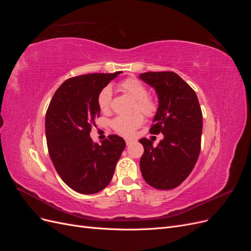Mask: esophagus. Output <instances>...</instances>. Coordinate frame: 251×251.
<instances>
[{"instance_id":"esophagus-1","label":"esophagus","mask_w":251,"mask_h":251,"mask_svg":"<svg viewBox=\"0 0 251 251\" xmlns=\"http://www.w3.org/2000/svg\"><path fill=\"white\" fill-rule=\"evenodd\" d=\"M133 141H134V140H133V139H131V138H126V146H128V144H131Z\"/></svg>"}]
</instances>
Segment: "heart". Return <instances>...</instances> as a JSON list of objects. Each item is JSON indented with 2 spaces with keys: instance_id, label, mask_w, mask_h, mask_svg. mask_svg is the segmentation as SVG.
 Wrapping results in <instances>:
<instances>
[{
  "instance_id": "heart-1",
  "label": "heart",
  "mask_w": 251,
  "mask_h": 251,
  "mask_svg": "<svg viewBox=\"0 0 251 251\" xmlns=\"http://www.w3.org/2000/svg\"><path fill=\"white\" fill-rule=\"evenodd\" d=\"M120 89L136 101L135 109L151 116L156 112V103L148 96V90L136 78H127L120 83ZM112 101V88L104 87L98 94L97 102L101 111H108ZM143 123V116L135 113L130 116H119L113 120L112 126L115 131L123 135H131Z\"/></svg>"
}]
</instances>
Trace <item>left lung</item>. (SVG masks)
<instances>
[{"mask_svg": "<svg viewBox=\"0 0 251 251\" xmlns=\"http://www.w3.org/2000/svg\"><path fill=\"white\" fill-rule=\"evenodd\" d=\"M139 78L155 90L158 108L150 132L163 134L153 142L141 138L144 151L140 171L148 184L158 189L179 186L198 160L202 135V112L195 91L174 72H146Z\"/></svg>", "mask_w": 251, "mask_h": 251, "instance_id": "obj_1", "label": "left lung"}]
</instances>
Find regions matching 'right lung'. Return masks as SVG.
<instances>
[{
  "label": "right lung",
  "instance_id": "1",
  "mask_svg": "<svg viewBox=\"0 0 251 251\" xmlns=\"http://www.w3.org/2000/svg\"><path fill=\"white\" fill-rule=\"evenodd\" d=\"M123 72L80 75L64 81L53 95L45 127L49 155L59 177L73 191L92 195L112 180L126 148L117 135L94 142L91 126L100 116L97 98L100 91Z\"/></svg>",
  "mask_w": 251,
  "mask_h": 251
}]
</instances>
